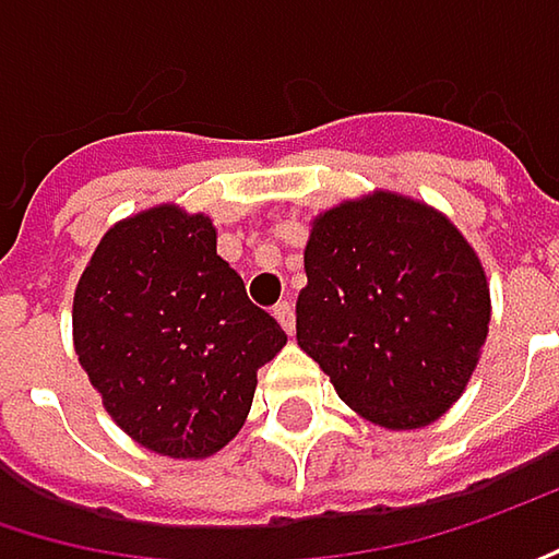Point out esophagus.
<instances>
[{"mask_svg": "<svg viewBox=\"0 0 559 559\" xmlns=\"http://www.w3.org/2000/svg\"><path fill=\"white\" fill-rule=\"evenodd\" d=\"M273 314H276V321L283 324L286 334H296V311H293V301H280V305L273 308Z\"/></svg>", "mask_w": 559, "mask_h": 559, "instance_id": "obj_1", "label": "esophagus"}]
</instances>
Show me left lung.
I'll return each mask as SVG.
<instances>
[{
  "instance_id": "left-lung-1",
  "label": "left lung",
  "mask_w": 559,
  "mask_h": 559,
  "mask_svg": "<svg viewBox=\"0 0 559 559\" xmlns=\"http://www.w3.org/2000/svg\"><path fill=\"white\" fill-rule=\"evenodd\" d=\"M299 346L340 401L388 429L439 419L464 391L490 324V289L459 228L376 193L314 219Z\"/></svg>"
}]
</instances>
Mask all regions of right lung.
I'll return each mask as SVG.
<instances>
[{
  "label": "right lung",
  "instance_id": "1",
  "mask_svg": "<svg viewBox=\"0 0 559 559\" xmlns=\"http://www.w3.org/2000/svg\"><path fill=\"white\" fill-rule=\"evenodd\" d=\"M72 328L107 414L171 459H206L235 439L258 369L286 343L216 254L213 222L175 206L100 238L75 289Z\"/></svg>",
  "mask_w": 559,
  "mask_h": 559
}]
</instances>
